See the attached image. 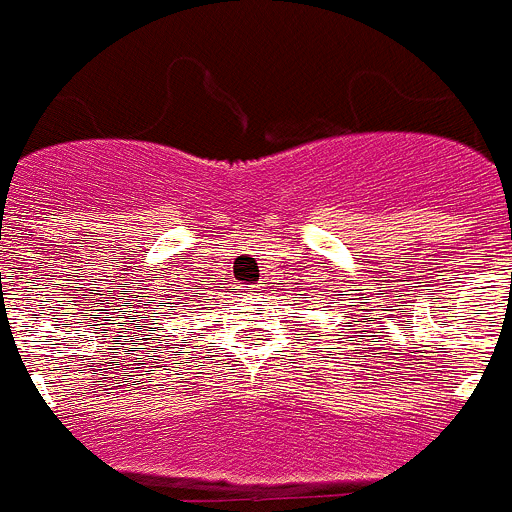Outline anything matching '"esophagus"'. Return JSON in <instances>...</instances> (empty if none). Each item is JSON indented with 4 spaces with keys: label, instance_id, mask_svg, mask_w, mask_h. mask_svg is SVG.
Segmentation results:
<instances>
[{
    "label": "esophagus",
    "instance_id": "obj_1",
    "mask_svg": "<svg viewBox=\"0 0 512 512\" xmlns=\"http://www.w3.org/2000/svg\"><path fill=\"white\" fill-rule=\"evenodd\" d=\"M245 296H257V288H247Z\"/></svg>",
    "mask_w": 512,
    "mask_h": 512
}]
</instances>
